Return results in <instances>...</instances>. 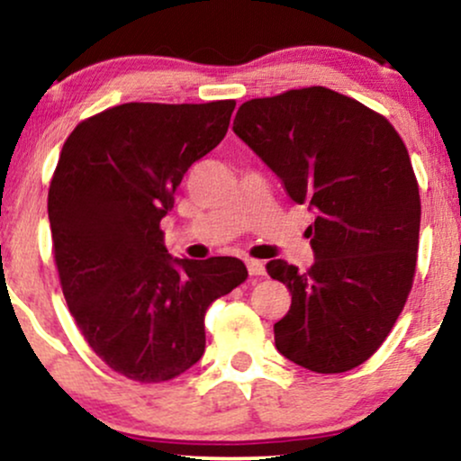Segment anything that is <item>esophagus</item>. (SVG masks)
Segmentation results:
<instances>
[{"mask_svg":"<svg viewBox=\"0 0 461 461\" xmlns=\"http://www.w3.org/2000/svg\"><path fill=\"white\" fill-rule=\"evenodd\" d=\"M246 265H248V272H250V276H265V263L263 261H257V258H248Z\"/></svg>","mask_w":461,"mask_h":461,"instance_id":"34e87169","label":"esophagus"}]
</instances>
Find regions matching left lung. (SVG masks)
<instances>
[{
	"label": "left lung",
	"instance_id": "8db88e82",
	"mask_svg": "<svg viewBox=\"0 0 461 461\" xmlns=\"http://www.w3.org/2000/svg\"><path fill=\"white\" fill-rule=\"evenodd\" d=\"M232 131L315 211L306 229L315 263L283 258L267 274L289 286L274 323L285 358L315 373L369 360L402 315L416 272L420 196L402 135L382 113L311 86L246 101Z\"/></svg>",
	"mask_w": 461,
	"mask_h": 461
}]
</instances>
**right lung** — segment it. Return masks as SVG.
<instances>
[{
    "mask_svg": "<svg viewBox=\"0 0 461 461\" xmlns=\"http://www.w3.org/2000/svg\"><path fill=\"white\" fill-rule=\"evenodd\" d=\"M232 110V99L122 103L81 121L59 153L47 211L64 300L92 351L133 382L196 365L211 302L248 278L240 258H172L159 226Z\"/></svg>",
    "mask_w": 461,
    "mask_h": 461,
    "instance_id": "right-lung-1",
    "label": "right lung"
}]
</instances>
